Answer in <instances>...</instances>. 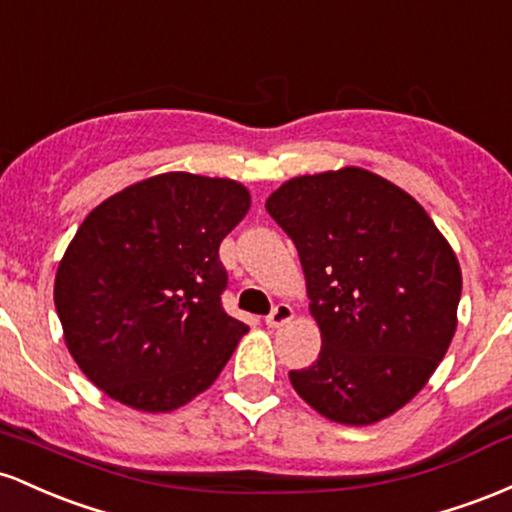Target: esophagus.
Returning a JSON list of instances; mask_svg holds the SVG:
<instances>
[{"label": "esophagus", "instance_id": "1", "mask_svg": "<svg viewBox=\"0 0 512 512\" xmlns=\"http://www.w3.org/2000/svg\"><path fill=\"white\" fill-rule=\"evenodd\" d=\"M292 317H295V312H292L290 304H278V307L266 317V324L271 326V329H280V326L290 324Z\"/></svg>", "mask_w": 512, "mask_h": 512}]
</instances>
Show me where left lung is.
I'll return each mask as SVG.
<instances>
[{"instance_id": "left-lung-1", "label": "left lung", "mask_w": 512, "mask_h": 512, "mask_svg": "<svg viewBox=\"0 0 512 512\" xmlns=\"http://www.w3.org/2000/svg\"><path fill=\"white\" fill-rule=\"evenodd\" d=\"M266 210L295 241L321 331L317 363L292 370V387L329 421H384L450 348L455 251L418 200L360 166L285 181Z\"/></svg>"}]
</instances>
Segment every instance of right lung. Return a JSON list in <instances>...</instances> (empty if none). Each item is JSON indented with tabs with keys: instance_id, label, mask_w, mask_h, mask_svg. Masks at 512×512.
Wrapping results in <instances>:
<instances>
[{
	"instance_id": "1",
	"label": "right lung",
	"mask_w": 512,
	"mask_h": 512,
	"mask_svg": "<svg viewBox=\"0 0 512 512\" xmlns=\"http://www.w3.org/2000/svg\"><path fill=\"white\" fill-rule=\"evenodd\" d=\"M251 195L169 171L123 188L79 225L55 275L74 363L130 409L169 413L220 377L249 326L222 309V239Z\"/></svg>"
}]
</instances>
